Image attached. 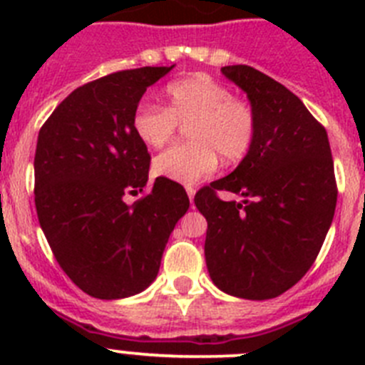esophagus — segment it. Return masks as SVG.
<instances>
[{"instance_id": "esophagus-1", "label": "esophagus", "mask_w": 365, "mask_h": 365, "mask_svg": "<svg viewBox=\"0 0 365 365\" xmlns=\"http://www.w3.org/2000/svg\"><path fill=\"white\" fill-rule=\"evenodd\" d=\"M186 193H188L190 202H193V197H195V188H192V186H186Z\"/></svg>"}]
</instances>
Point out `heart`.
Masks as SVG:
<instances>
[{
  "instance_id": "1",
  "label": "heart",
  "mask_w": 365,
  "mask_h": 365,
  "mask_svg": "<svg viewBox=\"0 0 365 365\" xmlns=\"http://www.w3.org/2000/svg\"><path fill=\"white\" fill-rule=\"evenodd\" d=\"M188 128L192 144L157 155L155 175L195 185L210 175L220 157L237 163L250 151L256 137V117L243 100L232 98L228 87L208 74H193L172 82L163 93V108L140 104L133 115V131L146 146L163 148L175 137L177 124Z\"/></svg>"
}]
</instances>
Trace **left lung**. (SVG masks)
<instances>
[{
  "mask_svg": "<svg viewBox=\"0 0 365 365\" xmlns=\"http://www.w3.org/2000/svg\"><path fill=\"white\" fill-rule=\"evenodd\" d=\"M247 93L256 117L254 144L234 172L195 195L206 217L205 257L217 289L235 298L270 299L305 276L336 208L327 131L302 100L248 66L221 67ZM240 192L221 202L215 192Z\"/></svg>",
  "mask_w": 365,
  "mask_h": 365,
  "instance_id": "1",
  "label": "left lung"
}]
</instances>
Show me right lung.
I'll return each mask as SVG.
<instances>
[{"instance_id": "right-lung-1", "label": "right lung", "mask_w": 365, "mask_h": 365, "mask_svg": "<svg viewBox=\"0 0 365 365\" xmlns=\"http://www.w3.org/2000/svg\"><path fill=\"white\" fill-rule=\"evenodd\" d=\"M175 66L118 71L74 89L38 135L34 202L47 243L86 294L120 299L159 274L177 221L190 208L185 188L157 177L135 205L124 195L148 185L150 153L133 115L150 86Z\"/></svg>"}]
</instances>
